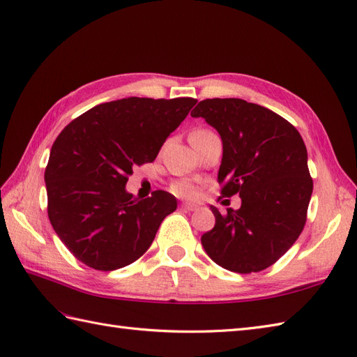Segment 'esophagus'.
<instances>
[{
  "mask_svg": "<svg viewBox=\"0 0 357 357\" xmlns=\"http://www.w3.org/2000/svg\"><path fill=\"white\" fill-rule=\"evenodd\" d=\"M181 206H182V210H185V211H196L199 208V206L195 204H182Z\"/></svg>",
  "mask_w": 357,
  "mask_h": 357,
  "instance_id": "esophagus-1",
  "label": "esophagus"
}]
</instances>
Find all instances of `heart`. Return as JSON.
Returning <instances> with one entry per match:
<instances>
[{
    "mask_svg": "<svg viewBox=\"0 0 357 357\" xmlns=\"http://www.w3.org/2000/svg\"><path fill=\"white\" fill-rule=\"evenodd\" d=\"M204 134H211V130L208 129H197L193 132V135H204ZM172 192L175 193L179 197H185V199H195L199 195V187L195 184L193 181L188 179H181L176 181L175 184H172Z\"/></svg>",
    "mask_w": 357,
    "mask_h": 357,
    "instance_id": "heart-1",
    "label": "heart"
}]
</instances>
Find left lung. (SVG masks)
Here are the masks:
<instances>
[{"mask_svg":"<svg viewBox=\"0 0 357 357\" xmlns=\"http://www.w3.org/2000/svg\"><path fill=\"white\" fill-rule=\"evenodd\" d=\"M192 117H202L223 144L220 195H238L242 206L220 214L201 237L219 266L238 273L269 268L300 237L307 219L313 181L307 149L291 123L242 98H206Z\"/></svg>","mask_w":357,"mask_h":357,"instance_id":"1","label":"left lung"}]
</instances>
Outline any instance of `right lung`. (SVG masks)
Listing matches in <instances>:
<instances>
[{"mask_svg":"<svg viewBox=\"0 0 357 357\" xmlns=\"http://www.w3.org/2000/svg\"><path fill=\"white\" fill-rule=\"evenodd\" d=\"M196 98L128 97L94 106L53 143L45 169L48 219L70 252L86 266H128L152 245L176 197L156 190L126 192L132 167L155 161Z\"/></svg>","mask_w":357,"mask_h":357,"instance_id":"right-lung-1","label":"right lung"}]
</instances>
